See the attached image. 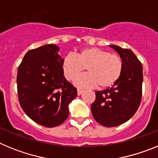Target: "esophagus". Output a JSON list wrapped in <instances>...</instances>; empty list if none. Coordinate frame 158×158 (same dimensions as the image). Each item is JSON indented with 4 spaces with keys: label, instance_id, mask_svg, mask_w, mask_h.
Here are the masks:
<instances>
[{
    "label": "esophagus",
    "instance_id": "34e87169",
    "mask_svg": "<svg viewBox=\"0 0 158 158\" xmlns=\"http://www.w3.org/2000/svg\"><path fill=\"white\" fill-rule=\"evenodd\" d=\"M83 93V89H77V94L80 96L81 94H82Z\"/></svg>",
    "mask_w": 158,
    "mask_h": 158
}]
</instances>
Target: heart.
<instances>
[{
	"mask_svg": "<svg viewBox=\"0 0 158 158\" xmlns=\"http://www.w3.org/2000/svg\"><path fill=\"white\" fill-rule=\"evenodd\" d=\"M123 61L115 54L98 47H86L76 53L68 54L62 61V70L68 81L73 80L87 68L89 73L76 78L75 85L81 87L100 89L113 86L122 75Z\"/></svg>",
	"mask_w": 158,
	"mask_h": 158,
	"instance_id": "1",
	"label": "heart"
}]
</instances>
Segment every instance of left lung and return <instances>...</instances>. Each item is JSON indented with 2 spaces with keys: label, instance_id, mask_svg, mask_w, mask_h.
Here are the masks:
<instances>
[{
  "label": "left lung",
  "instance_id": "8db88e82",
  "mask_svg": "<svg viewBox=\"0 0 158 158\" xmlns=\"http://www.w3.org/2000/svg\"><path fill=\"white\" fill-rule=\"evenodd\" d=\"M109 47L122 59V75L111 88L96 92L91 110L96 122L112 127L129 120L139 108L142 100L143 74L142 63L131 50L115 45Z\"/></svg>",
  "mask_w": 158,
  "mask_h": 158
}]
</instances>
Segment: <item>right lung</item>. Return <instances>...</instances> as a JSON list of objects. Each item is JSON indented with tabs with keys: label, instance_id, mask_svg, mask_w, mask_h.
Masks as SVG:
<instances>
[{
	"label": "right lung",
	"instance_id": "add662e5",
	"mask_svg": "<svg viewBox=\"0 0 158 158\" xmlns=\"http://www.w3.org/2000/svg\"><path fill=\"white\" fill-rule=\"evenodd\" d=\"M58 51L54 44L30 50L18 67L19 104L29 118L46 127L65 122L68 105L77 95L76 88L64 77Z\"/></svg>",
	"mask_w": 158,
	"mask_h": 158
}]
</instances>
